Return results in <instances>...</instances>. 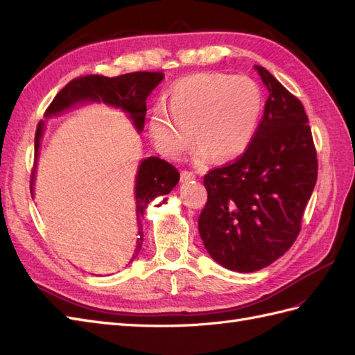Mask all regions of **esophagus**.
Here are the masks:
<instances>
[{"instance_id": "34e87169", "label": "esophagus", "mask_w": 355, "mask_h": 355, "mask_svg": "<svg viewBox=\"0 0 355 355\" xmlns=\"http://www.w3.org/2000/svg\"><path fill=\"white\" fill-rule=\"evenodd\" d=\"M195 174L190 171H181V181H187V180H193Z\"/></svg>"}]
</instances>
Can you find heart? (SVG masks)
I'll use <instances>...</instances> for the list:
<instances>
[{"label": "heart", "instance_id": "heart-1", "mask_svg": "<svg viewBox=\"0 0 355 355\" xmlns=\"http://www.w3.org/2000/svg\"><path fill=\"white\" fill-rule=\"evenodd\" d=\"M265 108L261 87L247 76L196 73L180 78L169 90V105L157 104L148 134L159 151L177 159L199 143L198 159L221 160L244 153L254 138Z\"/></svg>", "mask_w": 355, "mask_h": 355}]
</instances>
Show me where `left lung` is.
<instances>
[{
  "label": "left lung",
  "mask_w": 355,
  "mask_h": 355,
  "mask_svg": "<svg viewBox=\"0 0 355 355\" xmlns=\"http://www.w3.org/2000/svg\"><path fill=\"white\" fill-rule=\"evenodd\" d=\"M256 69L269 90L265 114L244 153L204 177L198 221L209 256L236 272L266 268L295 244L318 175L305 108L266 68Z\"/></svg>",
  "instance_id": "obj_1"
}]
</instances>
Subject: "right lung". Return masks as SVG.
Instances as JSON below:
<instances>
[{
  "mask_svg": "<svg viewBox=\"0 0 355 355\" xmlns=\"http://www.w3.org/2000/svg\"><path fill=\"white\" fill-rule=\"evenodd\" d=\"M165 77L160 71H137V73H128L117 77H105L98 74H90L85 77H77L62 89L53 98L52 103L46 110V117L53 116L64 111L65 108L74 105L80 101H103L110 105L120 107L129 113L134 120L137 129L143 130L144 120L147 113L146 99ZM43 134V121H40L35 130V159L40 147V138ZM34 171V169H33ZM34 181V174L31 177V187ZM180 181L178 169L168 164L160 157H148L141 162L137 186V217H138V244L132 260L138 256L143 245V226H141L139 217L144 214L147 204L150 200L160 195H168L169 191L177 186Z\"/></svg>",
  "mask_w": 355,
  "mask_h": 355,
  "instance_id": "obj_1",
  "label": "right lung"
}]
</instances>
